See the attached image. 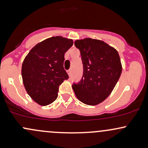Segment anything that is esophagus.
Masks as SVG:
<instances>
[{
  "label": "esophagus",
  "mask_w": 148,
  "mask_h": 148,
  "mask_svg": "<svg viewBox=\"0 0 148 148\" xmlns=\"http://www.w3.org/2000/svg\"><path fill=\"white\" fill-rule=\"evenodd\" d=\"M67 74H68L69 76H71V73H72V70H71V69H68V70L67 71Z\"/></svg>",
  "instance_id": "esophagus-1"
}]
</instances>
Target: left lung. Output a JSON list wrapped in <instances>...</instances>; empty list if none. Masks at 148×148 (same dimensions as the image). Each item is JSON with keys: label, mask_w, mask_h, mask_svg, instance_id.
<instances>
[{"label": "left lung", "mask_w": 148, "mask_h": 148, "mask_svg": "<svg viewBox=\"0 0 148 148\" xmlns=\"http://www.w3.org/2000/svg\"><path fill=\"white\" fill-rule=\"evenodd\" d=\"M74 45L81 53L84 74L72 88L81 102L95 106L109 96L120 79V56L116 49L99 40H78Z\"/></svg>", "instance_id": "1"}]
</instances>
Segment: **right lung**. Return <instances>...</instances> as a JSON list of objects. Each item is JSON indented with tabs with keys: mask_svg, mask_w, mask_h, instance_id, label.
I'll return each mask as SVG.
<instances>
[{
	"mask_svg": "<svg viewBox=\"0 0 148 148\" xmlns=\"http://www.w3.org/2000/svg\"><path fill=\"white\" fill-rule=\"evenodd\" d=\"M73 40L61 36L47 39L33 47L22 64L23 83L35 102L47 106L58 97L59 86L68 79L63 63L64 53Z\"/></svg>",
	"mask_w": 148,
	"mask_h": 148,
	"instance_id": "obj_1",
	"label": "right lung"
}]
</instances>
